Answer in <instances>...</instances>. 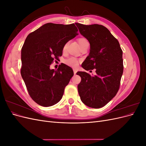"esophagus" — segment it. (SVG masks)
<instances>
[{
	"label": "esophagus",
	"instance_id": "1",
	"mask_svg": "<svg viewBox=\"0 0 146 146\" xmlns=\"http://www.w3.org/2000/svg\"><path fill=\"white\" fill-rule=\"evenodd\" d=\"M73 70H74V74H76V73H77V70L74 69Z\"/></svg>",
	"mask_w": 146,
	"mask_h": 146
}]
</instances>
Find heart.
<instances>
[{
	"mask_svg": "<svg viewBox=\"0 0 146 146\" xmlns=\"http://www.w3.org/2000/svg\"><path fill=\"white\" fill-rule=\"evenodd\" d=\"M77 41H78V42L80 46L81 44H82L84 42H88L86 39L84 38H78L77 39ZM65 62H66V64H68V66H70V67H72V68H77L78 64V62L77 60L75 58H70L69 59H67L65 61Z\"/></svg>",
	"mask_w": 146,
	"mask_h": 146,
	"instance_id": "1",
	"label": "heart"
}]
</instances>
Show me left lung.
<instances>
[{
	"label": "left lung",
	"instance_id": "left-lung-1",
	"mask_svg": "<svg viewBox=\"0 0 146 146\" xmlns=\"http://www.w3.org/2000/svg\"><path fill=\"white\" fill-rule=\"evenodd\" d=\"M79 32L90 44V52L82 66L86 70L96 69L91 76L77 72L82 80L78 91L82 102L92 108L104 107L117 94L123 66L122 50L116 38L104 26L76 23Z\"/></svg>",
	"mask_w": 146,
	"mask_h": 146
}]
</instances>
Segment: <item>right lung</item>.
I'll return each instance as SVG.
<instances>
[{
	"label": "right lung",
	"mask_w": 146,
	"mask_h": 146,
	"mask_svg": "<svg viewBox=\"0 0 146 146\" xmlns=\"http://www.w3.org/2000/svg\"><path fill=\"white\" fill-rule=\"evenodd\" d=\"M77 32L74 24L47 23L26 38L21 50V74L30 96L38 105L50 107L62 98L73 70L63 63L56 70L50 69V65L62 55L64 46Z\"/></svg>",
	"instance_id": "1"
}]
</instances>
